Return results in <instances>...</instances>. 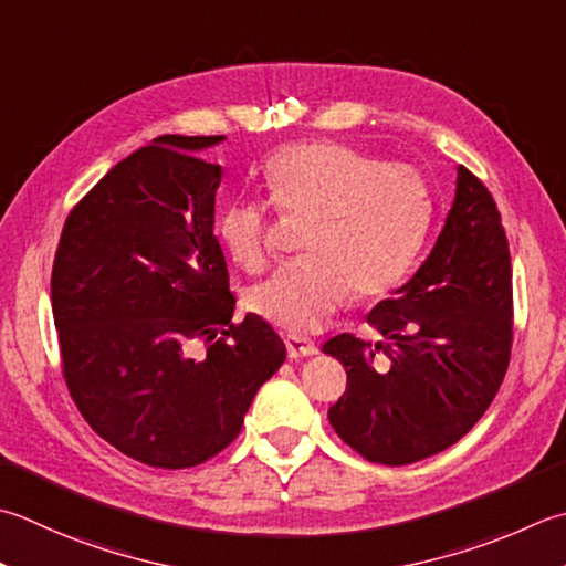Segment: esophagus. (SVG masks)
I'll return each mask as SVG.
<instances>
[{
	"label": "esophagus",
	"instance_id": "obj_1",
	"mask_svg": "<svg viewBox=\"0 0 566 566\" xmlns=\"http://www.w3.org/2000/svg\"><path fill=\"white\" fill-rule=\"evenodd\" d=\"M286 343V353H290V358H308V356H316L318 353V346L312 340V338H304V336H294L290 334L284 338Z\"/></svg>",
	"mask_w": 566,
	"mask_h": 566
}]
</instances>
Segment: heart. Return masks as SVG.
<instances>
[{
  "label": "heart",
  "instance_id": "obj_1",
  "mask_svg": "<svg viewBox=\"0 0 566 566\" xmlns=\"http://www.w3.org/2000/svg\"><path fill=\"white\" fill-rule=\"evenodd\" d=\"M262 181L284 216L306 220L298 235L306 258L248 292L252 314L284 331H316L350 292L370 298L392 290L424 242L431 196L409 164H382L340 142H304L274 154ZM216 235L238 268L260 272L268 264L270 230L260 203H228Z\"/></svg>",
  "mask_w": 566,
  "mask_h": 566
}]
</instances>
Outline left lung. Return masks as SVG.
<instances>
[{
	"mask_svg": "<svg viewBox=\"0 0 566 566\" xmlns=\"http://www.w3.org/2000/svg\"><path fill=\"white\" fill-rule=\"evenodd\" d=\"M385 340L350 334L324 343L348 387L328 422L368 461L405 467L471 431L501 387L513 340L511 252L493 196L459 166L434 248L368 314ZM384 350L378 364L374 353Z\"/></svg>",
	"mask_w": 566,
	"mask_h": 566,
	"instance_id": "left-lung-1",
	"label": "left lung"
}]
</instances>
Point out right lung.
<instances>
[{"mask_svg":"<svg viewBox=\"0 0 566 566\" xmlns=\"http://www.w3.org/2000/svg\"><path fill=\"white\" fill-rule=\"evenodd\" d=\"M220 142L166 135L129 154L73 208L55 250L51 306L73 400L154 469L223 451L286 358L258 314L230 324L216 238L223 169L201 157Z\"/></svg>","mask_w":566,"mask_h":566,"instance_id":"1","label":"right lung"}]
</instances>
